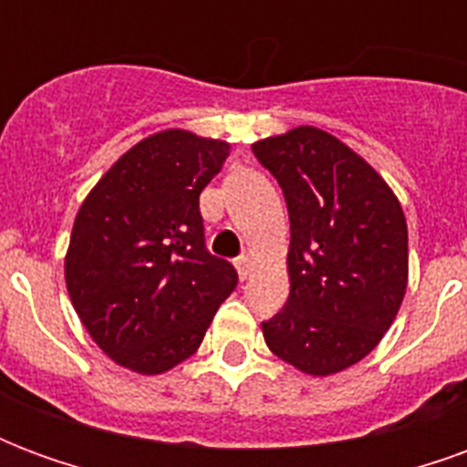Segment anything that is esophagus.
I'll use <instances>...</instances> for the list:
<instances>
[{
  "mask_svg": "<svg viewBox=\"0 0 467 467\" xmlns=\"http://www.w3.org/2000/svg\"><path fill=\"white\" fill-rule=\"evenodd\" d=\"M234 267H237V275H240V280H247L250 273H253V260L247 257V254H240L237 260H234Z\"/></svg>",
  "mask_w": 467,
  "mask_h": 467,
  "instance_id": "34e87169",
  "label": "esophagus"
}]
</instances>
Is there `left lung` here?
<instances>
[{
	"label": "left lung",
	"mask_w": 467,
	"mask_h": 467,
	"mask_svg": "<svg viewBox=\"0 0 467 467\" xmlns=\"http://www.w3.org/2000/svg\"><path fill=\"white\" fill-rule=\"evenodd\" d=\"M290 214V297L263 323L267 348L333 375L380 343L408 287V224L370 164L317 127L253 144Z\"/></svg>",
	"instance_id": "8db88e82"
}]
</instances>
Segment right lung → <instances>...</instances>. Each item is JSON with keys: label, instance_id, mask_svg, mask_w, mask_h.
<instances>
[{"label": "right lung", "instance_id": "obj_1", "mask_svg": "<svg viewBox=\"0 0 467 467\" xmlns=\"http://www.w3.org/2000/svg\"><path fill=\"white\" fill-rule=\"evenodd\" d=\"M230 144L167 130L134 144L77 213L65 280L79 320L115 362L157 375L190 358L237 285L204 244L200 192Z\"/></svg>", "mask_w": 467, "mask_h": 467}]
</instances>
